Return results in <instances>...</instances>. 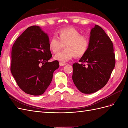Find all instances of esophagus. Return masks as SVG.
I'll list each match as a JSON object with an SVG mask.
<instances>
[{
    "instance_id": "obj_1",
    "label": "esophagus",
    "mask_w": 128,
    "mask_h": 128,
    "mask_svg": "<svg viewBox=\"0 0 128 128\" xmlns=\"http://www.w3.org/2000/svg\"><path fill=\"white\" fill-rule=\"evenodd\" d=\"M59 64H60V66H64L66 64V63H64V62H59Z\"/></svg>"
}]
</instances>
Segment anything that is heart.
<instances>
[{
  "label": "heart",
  "instance_id": "heart-1",
  "mask_svg": "<svg viewBox=\"0 0 128 128\" xmlns=\"http://www.w3.org/2000/svg\"><path fill=\"white\" fill-rule=\"evenodd\" d=\"M57 37L53 36L49 41V48L52 52L56 53L64 47V51L57 53L54 59L66 62L75 56L80 58L87 52L89 40L86 36L81 35L78 30L72 27H67L58 31Z\"/></svg>",
  "mask_w": 128,
  "mask_h": 128
}]
</instances>
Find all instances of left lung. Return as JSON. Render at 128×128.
Masks as SVG:
<instances>
[{
    "label": "left lung",
    "instance_id": "left-lung-1",
    "mask_svg": "<svg viewBox=\"0 0 128 128\" xmlns=\"http://www.w3.org/2000/svg\"><path fill=\"white\" fill-rule=\"evenodd\" d=\"M113 42L102 27L95 25L90 32L87 52L72 64V79L83 94H90L108 82L115 65ZM84 63L87 64L86 66Z\"/></svg>",
    "mask_w": 128,
    "mask_h": 128
}]
</instances>
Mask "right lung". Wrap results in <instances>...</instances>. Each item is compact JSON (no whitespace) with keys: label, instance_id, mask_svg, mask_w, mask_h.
<instances>
[{"label":"right lung","instance_id":"obj_1","mask_svg":"<svg viewBox=\"0 0 128 128\" xmlns=\"http://www.w3.org/2000/svg\"><path fill=\"white\" fill-rule=\"evenodd\" d=\"M49 38L40 26L27 28L14 43L11 53L10 71L16 83L27 94L40 96L50 86L53 72L59 67L52 56Z\"/></svg>","mask_w":128,"mask_h":128}]
</instances>
